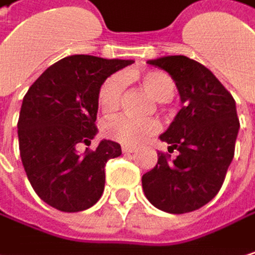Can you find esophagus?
I'll return each mask as SVG.
<instances>
[{
	"instance_id": "esophagus-1",
	"label": "esophagus",
	"mask_w": 255,
	"mask_h": 255,
	"mask_svg": "<svg viewBox=\"0 0 255 255\" xmlns=\"http://www.w3.org/2000/svg\"><path fill=\"white\" fill-rule=\"evenodd\" d=\"M136 151H137V149L133 148V146H127V145L122 146V152H124V154H133V152H136Z\"/></svg>"
}]
</instances>
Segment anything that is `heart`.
<instances>
[{
    "mask_svg": "<svg viewBox=\"0 0 255 255\" xmlns=\"http://www.w3.org/2000/svg\"><path fill=\"white\" fill-rule=\"evenodd\" d=\"M136 79L140 82L142 88L158 103H167L175 97L176 92V83L175 80L163 73V71H145L136 74ZM124 95V77L121 74H112L98 88V107L103 115L112 116L118 112L121 101ZM160 130V125L157 121H136L130 118H116L112 121H107L103 125V133L122 145L127 146H136L148 139H151L154 134H157Z\"/></svg>",
    "mask_w": 255,
    "mask_h": 255,
    "instance_id": "heart-1",
    "label": "heart"
}]
</instances>
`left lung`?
<instances>
[{
	"instance_id": "8db88e82",
	"label": "left lung",
	"mask_w": 255,
	"mask_h": 255,
	"mask_svg": "<svg viewBox=\"0 0 255 255\" xmlns=\"http://www.w3.org/2000/svg\"><path fill=\"white\" fill-rule=\"evenodd\" d=\"M176 83L182 109L160 139L169 152H158L157 166L143 175L146 199L160 211L185 214L209 203L221 190L235 155L239 131L236 103L223 83L200 62L184 55L151 59Z\"/></svg>"
}]
</instances>
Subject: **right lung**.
Returning a JSON list of instances; mask_svg holds the SVG:
<instances>
[{
    "mask_svg": "<svg viewBox=\"0 0 255 255\" xmlns=\"http://www.w3.org/2000/svg\"><path fill=\"white\" fill-rule=\"evenodd\" d=\"M133 64L130 59H104L71 55L50 65L23 97L17 121L19 152L28 181L37 196L62 212L94 206L106 182L104 167L121 155V146L97 134L98 88L110 74Z\"/></svg>",
    "mask_w": 255,
    "mask_h": 255,
    "instance_id": "1",
    "label": "right lung"
}]
</instances>
